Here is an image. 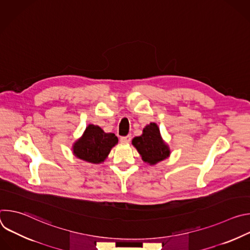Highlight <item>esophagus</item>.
<instances>
[{
	"label": "esophagus",
	"mask_w": 250,
	"mask_h": 250,
	"mask_svg": "<svg viewBox=\"0 0 250 250\" xmlns=\"http://www.w3.org/2000/svg\"><path fill=\"white\" fill-rule=\"evenodd\" d=\"M130 139H131V136H130V135H126V136H122V137L120 138V140H121V142H122V144H128V142L130 141Z\"/></svg>",
	"instance_id": "esophagus-1"
}]
</instances>
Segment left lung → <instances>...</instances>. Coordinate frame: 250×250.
Returning <instances> with one entry per match:
<instances>
[{
	"instance_id": "1",
	"label": "left lung",
	"mask_w": 250,
	"mask_h": 250,
	"mask_svg": "<svg viewBox=\"0 0 250 250\" xmlns=\"http://www.w3.org/2000/svg\"><path fill=\"white\" fill-rule=\"evenodd\" d=\"M132 146L140 154L142 160L149 165H154L170 155L169 146L160 135V130L155 123L147 125L140 136L132 139Z\"/></svg>"
}]
</instances>
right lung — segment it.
Listing matches in <instances>:
<instances>
[{
    "label": "right lung",
    "mask_w": 250,
    "mask_h": 250,
    "mask_svg": "<svg viewBox=\"0 0 250 250\" xmlns=\"http://www.w3.org/2000/svg\"><path fill=\"white\" fill-rule=\"evenodd\" d=\"M118 141L115 133H105L100 126L89 125L72 149L74 155L79 159L99 164L108 157Z\"/></svg>",
    "instance_id": "right-lung-1"
}]
</instances>
